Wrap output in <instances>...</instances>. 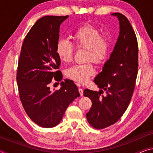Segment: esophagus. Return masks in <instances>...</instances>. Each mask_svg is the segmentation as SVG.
<instances>
[{
	"instance_id": "esophagus-1",
	"label": "esophagus",
	"mask_w": 153,
	"mask_h": 153,
	"mask_svg": "<svg viewBox=\"0 0 153 153\" xmlns=\"http://www.w3.org/2000/svg\"><path fill=\"white\" fill-rule=\"evenodd\" d=\"M79 86H80V85H79ZM78 90H79V94H80V96H81V97H82V96L84 95V93H83L82 88H79Z\"/></svg>"
}]
</instances>
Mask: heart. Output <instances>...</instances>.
Listing matches in <instances>:
<instances>
[{
  "label": "heart",
  "mask_w": 153,
  "mask_h": 153,
  "mask_svg": "<svg viewBox=\"0 0 153 153\" xmlns=\"http://www.w3.org/2000/svg\"><path fill=\"white\" fill-rule=\"evenodd\" d=\"M71 38L77 48L86 49V60L90 61L69 67L66 70L65 75L74 81L85 83L95 72L92 61L101 64L107 59L111 49V38L107 34H100L99 30L90 24H84L77 28ZM74 52L73 45L69 41L61 39L56 42V53L63 63L72 61Z\"/></svg>",
  "instance_id": "1"
}]
</instances>
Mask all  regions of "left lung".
<instances>
[{
    "label": "left lung",
    "mask_w": 153,
    "mask_h": 153,
    "mask_svg": "<svg viewBox=\"0 0 153 153\" xmlns=\"http://www.w3.org/2000/svg\"><path fill=\"white\" fill-rule=\"evenodd\" d=\"M120 22V34L110 58L94 79L99 92L84 90L92 105L86 118L96 129L113 125L125 113L132 97L138 67V41L131 25L120 13L111 14ZM105 91V95L101 94Z\"/></svg>",
    "instance_id": "8db88e82"
}]
</instances>
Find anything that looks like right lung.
Wrapping results in <instances>:
<instances>
[{
  "instance_id": "add662e5",
  "label": "right lung",
  "mask_w": 153,
  "mask_h": 153,
  "mask_svg": "<svg viewBox=\"0 0 153 153\" xmlns=\"http://www.w3.org/2000/svg\"><path fill=\"white\" fill-rule=\"evenodd\" d=\"M68 17H41L25 36L21 50L17 72L19 98L27 115L42 128L57 126L69 104L79 97L71 80L62 82L58 90L53 92L49 87L53 79L63 78L56 45L60 25Z\"/></svg>"
}]
</instances>
